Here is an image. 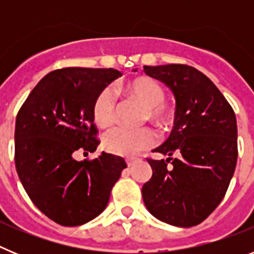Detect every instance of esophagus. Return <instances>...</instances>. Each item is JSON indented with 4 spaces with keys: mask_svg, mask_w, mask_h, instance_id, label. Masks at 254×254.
<instances>
[{
    "mask_svg": "<svg viewBox=\"0 0 254 254\" xmlns=\"http://www.w3.org/2000/svg\"><path fill=\"white\" fill-rule=\"evenodd\" d=\"M138 161H141V159H138V158H127L126 159V163H127V165H128V167H133L134 164H137Z\"/></svg>",
    "mask_w": 254,
    "mask_h": 254,
    "instance_id": "34e87169",
    "label": "esophagus"
}]
</instances>
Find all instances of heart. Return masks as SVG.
<instances>
[{
	"label": "heart",
	"instance_id": "b5f03b06",
	"mask_svg": "<svg viewBox=\"0 0 254 254\" xmlns=\"http://www.w3.org/2000/svg\"><path fill=\"white\" fill-rule=\"evenodd\" d=\"M126 95L145 105V118H150L160 127H165L173 120L172 108L164 102L165 91L156 80L149 76H138L123 86ZM93 117L99 127H109L116 120V96L109 87H103L93 103ZM158 134L150 127L128 128L117 127L104 136V149L120 156H134L142 150L151 147Z\"/></svg>",
	"mask_w": 254,
	"mask_h": 254
}]
</instances>
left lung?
<instances>
[{
	"label": "left lung",
	"instance_id": "obj_1",
	"mask_svg": "<svg viewBox=\"0 0 254 254\" xmlns=\"http://www.w3.org/2000/svg\"><path fill=\"white\" fill-rule=\"evenodd\" d=\"M143 71L176 98L174 127L154 150L169 158L147 159L152 177L142 187L143 203L160 221L190 228L219 206L233 178L238 159L235 113L214 82L194 67L143 66Z\"/></svg>",
	"mask_w": 254,
	"mask_h": 254
}]
</instances>
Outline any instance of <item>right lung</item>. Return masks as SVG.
I'll list each match as a JSON object with an SVG mask.
<instances>
[{"label":"right lung","mask_w":254,"mask_h":254,"mask_svg":"<svg viewBox=\"0 0 254 254\" xmlns=\"http://www.w3.org/2000/svg\"><path fill=\"white\" fill-rule=\"evenodd\" d=\"M120 76L114 68L56 69L38 82L17 113V176L33 203L60 225H82L102 214L127 167L121 156L104 151L94 160L75 159L99 145L94 99Z\"/></svg>","instance_id":"add662e5"}]
</instances>
